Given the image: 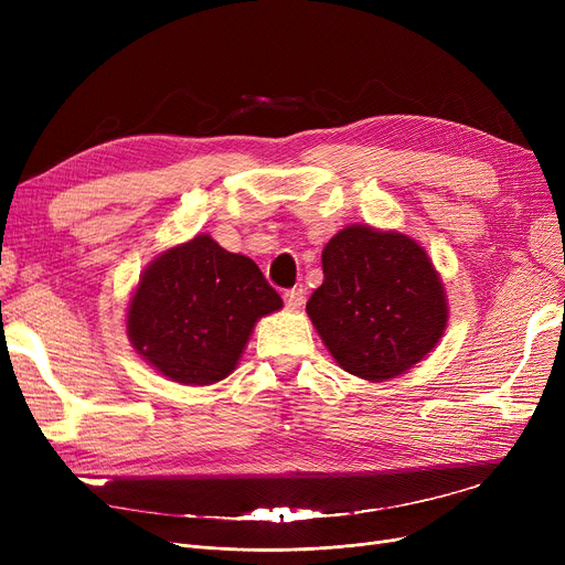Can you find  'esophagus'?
Masks as SVG:
<instances>
[{
	"mask_svg": "<svg viewBox=\"0 0 565 565\" xmlns=\"http://www.w3.org/2000/svg\"><path fill=\"white\" fill-rule=\"evenodd\" d=\"M305 288L302 286H295V288H290V290H286L284 292V302H286V307L288 309H300L302 305H305Z\"/></svg>",
	"mask_w": 565,
	"mask_h": 565,
	"instance_id": "34e87169",
	"label": "esophagus"
}]
</instances>
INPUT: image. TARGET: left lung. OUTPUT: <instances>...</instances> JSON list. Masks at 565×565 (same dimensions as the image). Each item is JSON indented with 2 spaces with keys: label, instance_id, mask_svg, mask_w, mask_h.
I'll list each match as a JSON object with an SVG mask.
<instances>
[{
  "label": "left lung",
  "instance_id": "left-lung-1",
  "mask_svg": "<svg viewBox=\"0 0 565 565\" xmlns=\"http://www.w3.org/2000/svg\"><path fill=\"white\" fill-rule=\"evenodd\" d=\"M307 313L332 358L364 380H390L435 348L447 300L428 254L407 235L354 224L322 249Z\"/></svg>",
  "mask_w": 565,
  "mask_h": 565
}]
</instances>
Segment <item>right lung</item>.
Returning <instances> with one entry per match:
<instances>
[{"label":"right lung","mask_w":565,"mask_h":565,"mask_svg":"<svg viewBox=\"0 0 565 565\" xmlns=\"http://www.w3.org/2000/svg\"><path fill=\"white\" fill-rule=\"evenodd\" d=\"M277 309L279 292L252 258L196 235L146 267L128 309V337L162 375L199 387L224 380L254 322Z\"/></svg>","instance_id":"1"}]
</instances>
